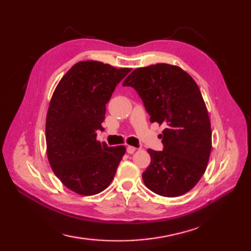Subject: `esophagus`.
<instances>
[{"label": "esophagus", "instance_id": "1", "mask_svg": "<svg viewBox=\"0 0 251 251\" xmlns=\"http://www.w3.org/2000/svg\"><path fill=\"white\" fill-rule=\"evenodd\" d=\"M135 151H136L135 147H133V146H127V147H126V152H127V153H129V154L134 153V152H135Z\"/></svg>", "mask_w": 251, "mask_h": 251}]
</instances>
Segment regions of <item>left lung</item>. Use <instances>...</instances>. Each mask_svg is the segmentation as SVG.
Here are the masks:
<instances>
[{
	"instance_id": "obj_1",
	"label": "left lung",
	"mask_w": 251,
	"mask_h": 251,
	"mask_svg": "<svg viewBox=\"0 0 251 251\" xmlns=\"http://www.w3.org/2000/svg\"><path fill=\"white\" fill-rule=\"evenodd\" d=\"M122 85L137 91L151 122L166 126L164 150L148 149L145 185L164 197L186 194L203 176L212 149L211 121L197 83L178 66L156 64L135 69Z\"/></svg>"
}]
</instances>
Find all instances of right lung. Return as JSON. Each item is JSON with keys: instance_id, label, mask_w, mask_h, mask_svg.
<instances>
[{"instance_id": "add662e5", "label": "right lung", "mask_w": 251, "mask_h": 251, "mask_svg": "<svg viewBox=\"0 0 251 251\" xmlns=\"http://www.w3.org/2000/svg\"><path fill=\"white\" fill-rule=\"evenodd\" d=\"M131 71L97 60L73 65L52 95L46 119L49 163L63 184L83 196L111 184L126 147L97 140L103 130L105 104L115 87Z\"/></svg>"}]
</instances>
